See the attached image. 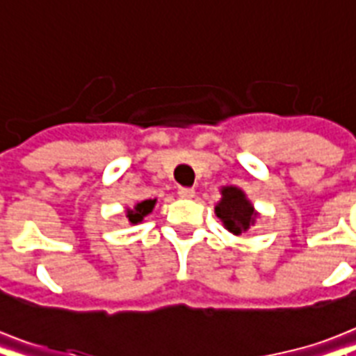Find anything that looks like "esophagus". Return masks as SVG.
Masks as SVG:
<instances>
[{"instance_id": "esophagus-1", "label": "esophagus", "mask_w": 356, "mask_h": 356, "mask_svg": "<svg viewBox=\"0 0 356 356\" xmlns=\"http://www.w3.org/2000/svg\"><path fill=\"white\" fill-rule=\"evenodd\" d=\"M194 194H195V190L190 188V186H181V188H179V195H181V197H184V200L194 197Z\"/></svg>"}]
</instances>
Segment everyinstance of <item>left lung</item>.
<instances>
[{
    "label": "left lung",
    "mask_w": 356,
    "mask_h": 356,
    "mask_svg": "<svg viewBox=\"0 0 356 356\" xmlns=\"http://www.w3.org/2000/svg\"><path fill=\"white\" fill-rule=\"evenodd\" d=\"M222 201L218 203L216 214L227 227L229 233L242 234L254 222V211L251 203L245 200V195L236 186H225L222 188Z\"/></svg>",
    "instance_id": "1"
}]
</instances>
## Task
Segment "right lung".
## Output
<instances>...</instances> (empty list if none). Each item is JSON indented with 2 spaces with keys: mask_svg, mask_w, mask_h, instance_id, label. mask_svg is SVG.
I'll return each mask as SVG.
<instances>
[{
  "mask_svg": "<svg viewBox=\"0 0 356 356\" xmlns=\"http://www.w3.org/2000/svg\"><path fill=\"white\" fill-rule=\"evenodd\" d=\"M153 205H155V200H145V201H142V203H138V205L134 207V211H127L129 222L131 223L142 222V218L153 211Z\"/></svg>",
  "mask_w": 356,
  "mask_h": 356,
  "instance_id": "add662e5",
  "label": "right lung"
}]
</instances>
